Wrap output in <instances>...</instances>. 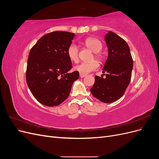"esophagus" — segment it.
Returning a JSON list of instances; mask_svg holds the SVG:
<instances>
[{"mask_svg": "<svg viewBox=\"0 0 159 159\" xmlns=\"http://www.w3.org/2000/svg\"><path fill=\"white\" fill-rule=\"evenodd\" d=\"M86 75L85 74H80V78H84V77Z\"/></svg>", "mask_w": 159, "mask_h": 159, "instance_id": "1", "label": "esophagus"}]
</instances>
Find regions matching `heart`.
<instances>
[{
	"instance_id": "obj_1",
	"label": "heart",
	"mask_w": 159,
	"mask_h": 159,
	"mask_svg": "<svg viewBox=\"0 0 159 159\" xmlns=\"http://www.w3.org/2000/svg\"><path fill=\"white\" fill-rule=\"evenodd\" d=\"M85 44L91 51L95 53V58L102 62L103 60V57L99 53L102 49V44L101 41L95 38H88L85 40ZM67 54L71 61L77 62L78 61V48L76 44H71L67 50ZM98 67V62L95 60H92L87 62H81L79 65L75 66L74 69L81 74H85L95 70Z\"/></svg>"
}]
</instances>
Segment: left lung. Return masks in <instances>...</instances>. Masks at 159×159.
I'll use <instances>...</instances> for the list:
<instances>
[{"instance_id": "1", "label": "left lung", "mask_w": 159, "mask_h": 159, "mask_svg": "<svg viewBox=\"0 0 159 159\" xmlns=\"http://www.w3.org/2000/svg\"><path fill=\"white\" fill-rule=\"evenodd\" d=\"M105 40L108 57L103 73L107 72L106 78L96 75L90 91L95 98L109 103L118 100L125 92L131 79L133 58L127 43L115 33L108 31Z\"/></svg>"}]
</instances>
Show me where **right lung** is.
<instances>
[{
	"mask_svg": "<svg viewBox=\"0 0 159 159\" xmlns=\"http://www.w3.org/2000/svg\"><path fill=\"white\" fill-rule=\"evenodd\" d=\"M74 33L55 31L43 36L28 55L26 79L31 93L38 102L48 107L57 106L68 98L78 71L71 73V61L67 50Z\"/></svg>",
	"mask_w": 159,
	"mask_h": 159,
	"instance_id": "right-lung-1",
	"label": "right lung"
}]
</instances>
